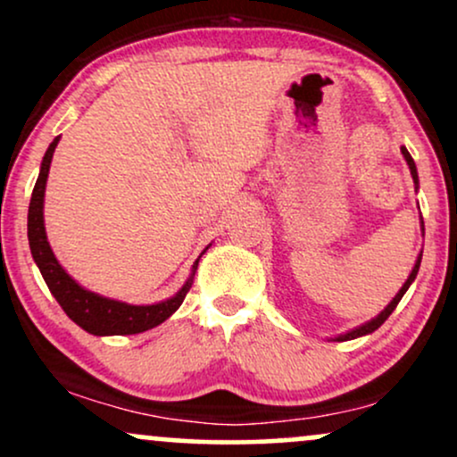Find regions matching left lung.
<instances>
[{
	"label": "left lung",
	"instance_id": "1",
	"mask_svg": "<svg viewBox=\"0 0 457 457\" xmlns=\"http://www.w3.org/2000/svg\"><path fill=\"white\" fill-rule=\"evenodd\" d=\"M401 153H403V157H405V162H407V166H410V172H411V179H414V190L419 192V170H416V164H414V160H411V155H410V151H407L405 146H401ZM420 229H422V237H425V225H422V216H420ZM420 261H422V252L419 253V256H416V262H414V267H411V271H410V276H407V280L403 282V287L401 289H398V293L396 295L392 297V302L390 304L386 306V309L381 311V313H378L377 317H372V320H368L366 324H361V326H357V328H350V330H345V333H342V335H337V337H333V342H348V339H357V337H366V335H370V333H374V330L378 328V326L383 324V321L387 320V317L392 315V311L396 309V304L398 302H401V297L405 295L407 293V289H410L411 287V282L416 280V273H419V269H420Z\"/></svg>",
	"mask_w": 457,
	"mask_h": 457
}]
</instances>
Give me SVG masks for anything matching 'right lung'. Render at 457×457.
I'll use <instances>...</instances> for the list:
<instances>
[{
  "instance_id": "obj_1",
  "label": "right lung",
  "mask_w": 457,
  "mask_h": 457,
  "mask_svg": "<svg viewBox=\"0 0 457 457\" xmlns=\"http://www.w3.org/2000/svg\"><path fill=\"white\" fill-rule=\"evenodd\" d=\"M59 140L61 136L54 137V142L47 146L46 155H43L41 168H38V179L35 184V190H32L30 208H28V243H30L32 258H35L47 289H50L52 295L56 297V302H59L67 317H70L71 321H76L83 330H87L89 335H96V337H109V335H137L144 333V330L155 328V326L166 321L168 317L181 306L186 293H188L192 287V280H195V271L196 267H199L201 256H204L205 249H208L210 245L195 261V265L190 269L188 280L181 285V289L177 291L175 295L166 297V300L162 302H153V304H129V302L113 300V297H104L100 295V293L85 289V287L79 285V282L65 271L63 265L56 261L54 252H52L50 243H47L46 220H43L46 184L47 175H50L52 155H54V148L59 146Z\"/></svg>"
}]
</instances>
